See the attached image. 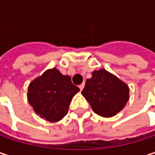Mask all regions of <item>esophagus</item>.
Returning a JSON list of instances; mask_svg holds the SVG:
<instances>
[{
    "label": "esophagus",
    "mask_w": 155,
    "mask_h": 155,
    "mask_svg": "<svg viewBox=\"0 0 155 155\" xmlns=\"http://www.w3.org/2000/svg\"><path fill=\"white\" fill-rule=\"evenodd\" d=\"M79 88H80V90H81V91H82V89L84 88V83H81V84L79 86Z\"/></svg>",
    "instance_id": "34e87169"
}]
</instances>
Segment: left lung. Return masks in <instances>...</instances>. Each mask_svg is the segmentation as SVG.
<instances>
[{"instance_id":"obj_1","label":"left lung","mask_w":155,"mask_h":155,"mask_svg":"<svg viewBox=\"0 0 155 155\" xmlns=\"http://www.w3.org/2000/svg\"><path fill=\"white\" fill-rule=\"evenodd\" d=\"M81 94L96 114L111 117L125 108L129 100V87L113 74L100 69L86 80Z\"/></svg>"}]
</instances>
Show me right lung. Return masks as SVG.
Listing matches in <instances>:
<instances>
[{
    "mask_svg": "<svg viewBox=\"0 0 155 155\" xmlns=\"http://www.w3.org/2000/svg\"><path fill=\"white\" fill-rule=\"evenodd\" d=\"M80 91L69 75L54 67L34 79L28 85V101L41 118L58 122L68 113L70 102Z\"/></svg>",
    "mask_w": 155,
    "mask_h": 155,
    "instance_id": "right-lung-1",
    "label": "right lung"
}]
</instances>
